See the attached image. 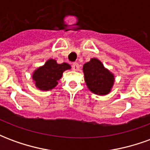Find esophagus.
Segmentation results:
<instances>
[{
  "mask_svg": "<svg viewBox=\"0 0 150 150\" xmlns=\"http://www.w3.org/2000/svg\"><path fill=\"white\" fill-rule=\"evenodd\" d=\"M72 69L74 70V71H78L79 69V65L78 62H74L73 64H72Z\"/></svg>",
  "mask_w": 150,
  "mask_h": 150,
  "instance_id": "34e87169",
  "label": "esophagus"
}]
</instances>
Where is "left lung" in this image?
Returning a JSON list of instances; mask_svg holds the SVG:
<instances>
[{
  "label": "left lung",
  "instance_id": "obj_1",
  "mask_svg": "<svg viewBox=\"0 0 150 150\" xmlns=\"http://www.w3.org/2000/svg\"><path fill=\"white\" fill-rule=\"evenodd\" d=\"M85 82L89 90L97 95H107L114 83V76L104 67L102 62L91 59L83 65Z\"/></svg>",
  "mask_w": 150,
  "mask_h": 150
}]
</instances>
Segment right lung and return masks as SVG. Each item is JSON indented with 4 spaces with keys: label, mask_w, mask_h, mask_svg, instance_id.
Returning a JSON list of instances; mask_svg holds the SVG:
<instances>
[{
    "label": "right lung",
    "mask_w": 150,
    "mask_h": 150,
    "mask_svg": "<svg viewBox=\"0 0 150 150\" xmlns=\"http://www.w3.org/2000/svg\"><path fill=\"white\" fill-rule=\"evenodd\" d=\"M70 68L71 66L66 62L58 64L55 60L50 59L43 67L34 71L33 79L35 81L36 87L40 90H51L58 84V80L62 77L63 71Z\"/></svg>",
    "instance_id": "right-lung-1"
}]
</instances>
